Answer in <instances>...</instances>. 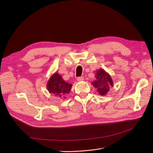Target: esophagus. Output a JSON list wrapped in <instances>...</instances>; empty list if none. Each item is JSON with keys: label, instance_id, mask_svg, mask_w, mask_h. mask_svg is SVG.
I'll use <instances>...</instances> for the list:
<instances>
[{"label": "esophagus", "instance_id": "1", "mask_svg": "<svg viewBox=\"0 0 153 153\" xmlns=\"http://www.w3.org/2000/svg\"><path fill=\"white\" fill-rule=\"evenodd\" d=\"M84 77H82V76H81V77H78L77 78V81H79V82H80V81H84Z\"/></svg>", "mask_w": 153, "mask_h": 153}]
</instances>
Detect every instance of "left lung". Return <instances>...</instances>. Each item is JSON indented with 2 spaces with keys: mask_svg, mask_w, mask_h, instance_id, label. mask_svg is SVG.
Masks as SVG:
<instances>
[{
  "mask_svg": "<svg viewBox=\"0 0 153 153\" xmlns=\"http://www.w3.org/2000/svg\"><path fill=\"white\" fill-rule=\"evenodd\" d=\"M95 80L92 82V85L97 89L99 94L102 96L105 95L113 87L114 82L111 76L104 69L97 70L95 75Z\"/></svg>",
  "mask_w": 153,
  "mask_h": 153,
  "instance_id": "left-lung-1",
  "label": "left lung"
}]
</instances>
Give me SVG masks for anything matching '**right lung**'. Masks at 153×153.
<instances>
[{"label": "right lung", "instance_id": "right-lung-1", "mask_svg": "<svg viewBox=\"0 0 153 153\" xmlns=\"http://www.w3.org/2000/svg\"><path fill=\"white\" fill-rule=\"evenodd\" d=\"M72 86V84L64 81L57 72L50 76L46 84L48 92L61 99H66L65 96L70 92Z\"/></svg>", "mask_w": 153, "mask_h": 153}]
</instances>
